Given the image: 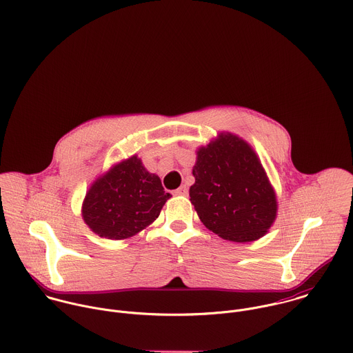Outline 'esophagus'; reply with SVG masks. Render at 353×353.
<instances>
[{"instance_id":"1","label":"esophagus","mask_w":353,"mask_h":353,"mask_svg":"<svg viewBox=\"0 0 353 353\" xmlns=\"http://www.w3.org/2000/svg\"><path fill=\"white\" fill-rule=\"evenodd\" d=\"M174 193H175L176 196H186V194H188V188L183 185V186H181L179 189H176Z\"/></svg>"}]
</instances>
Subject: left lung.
Segmentation results:
<instances>
[{
    "label": "left lung",
    "mask_w": 353,
    "mask_h": 353,
    "mask_svg": "<svg viewBox=\"0 0 353 353\" xmlns=\"http://www.w3.org/2000/svg\"><path fill=\"white\" fill-rule=\"evenodd\" d=\"M190 201L212 232L232 242H252L272 225L277 202L248 143L232 134L197 152Z\"/></svg>",
    "instance_id": "obj_1"
}]
</instances>
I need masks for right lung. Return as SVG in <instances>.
<instances>
[{"label": "right lung", "instance_id": "obj_1", "mask_svg": "<svg viewBox=\"0 0 353 353\" xmlns=\"http://www.w3.org/2000/svg\"><path fill=\"white\" fill-rule=\"evenodd\" d=\"M170 197L160 178L133 156L92 185L83 203V217L95 234L119 241L154 221Z\"/></svg>", "mask_w": 353, "mask_h": 353}]
</instances>
